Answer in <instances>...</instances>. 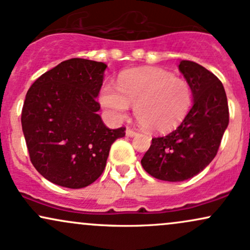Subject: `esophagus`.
<instances>
[{"label": "esophagus", "instance_id": "esophagus-1", "mask_svg": "<svg viewBox=\"0 0 250 250\" xmlns=\"http://www.w3.org/2000/svg\"><path fill=\"white\" fill-rule=\"evenodd\" d=\"M125 134H127V136H129V137H133L137 134V131L134 130V129H131V128H127V130H125Z\"/></svg>", "mask_w": 250, "mask_h": 250}]
</instances>
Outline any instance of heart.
Wrapping results in <instances>:
<instances>
[{"label": "heart", "instance_id": "obj_1", "mask_svg": "<svg viewBox=\"0 0 250 250\" xmlns=\"http://www.w3.org/2000/svg\"><path fill=\"white\" fill-rule=\"evenodd\" d=\"M115 89L104 84L100 102L114 120L127 116L129 104L135 117L153 131H169L187 117L193 104V91L187 80L160 68L129 70L121 74Z\"/></svg>", "mask_w": 250, "mask_h": 250}]
</instances>
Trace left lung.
Listing matches in <instances>:
<instances>
[{"label":"left lung","instance_id":"1","mask_svg":"<svg viewBox=\"0 0 250 250\" xmlns=\"http://www.w3.org/2000/svg\"><path fill=\"white\" fill-rule=\"evenodd\" d=\"M179 69L191 87L194 104L183 122L167 135L151 139L141 165L157 180L181 182L213 161L229 123L225 88L211 71L183 60Z\"/></svg>","mask_w":250,"mask_h":250}]
</instances>
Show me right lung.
<instances>
[{"instance_id":"right-lung-1","label":"right lung","mask_w":250,"mask_h":250,"mask_svg":"<svg viewBox=\"0 0 250 250\" xmlns=\"http://www.w3.org/2000/svg\"><path fill=\"white\" fill-rule=\"evenodd\" d=\"M107 65L70 59L31 84L22 108V130L36 170L61 187L79 189L101 176L111 145L125 127L109 129L96 101Z\"/></svg>"}]
</instances>
